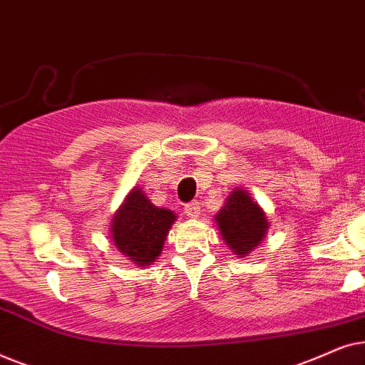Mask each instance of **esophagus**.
Returning <instances> with one entry per match:
<instances>
[{"label": "esophagus", "instance_id": "esophagus-1", "mask_svg": "<svg viewBox=\"0 0 365 365\" xmlns=\"http://www.w3.org/2000/svg\"><path fill=\"white\" fill-rule=\"evenodd\" d=\"M184 212H186V216H189L191 219H196L199 217V214H201V204L197 201H192L184 206Z\"/></svg>", "mask_w": 365, "mask_h": 365}]
</instances>
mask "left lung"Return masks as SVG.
I'll list each match as a JSON object with an SVG mask.
<instances>
[{"instance_id": "1", "label": "left lung", "mask_w": 365, "mask_h": 365, "mask_svg": "<svg viewBox=\"0 0 365 365\" xmlns=\"http://www.w3.org/2000/svg\"><path fill=\"white\" fill-rule=\"evenodd\" d=\"M214 219L222 241L236 257L249 256L264 241L269 229L264 209L242 187H236L229 194L226 204Z\"/></svg>"}]
</instances>
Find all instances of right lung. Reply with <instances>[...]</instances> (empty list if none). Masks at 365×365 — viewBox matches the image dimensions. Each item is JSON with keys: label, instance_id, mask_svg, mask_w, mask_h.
Instances as JSON below:
<instances>
[{"label": "right lung", "instance_id": "1", "mask_svg": "<svg viewBox=\"0 0 365 365\" xmlns=\"http://www.w3.org/2000/svg\"><path fill=\"white\" fill-rule=\"evenodd\" d=\"M176 219L174 211L154 206L146 192L136 186L114 212L109 234L123 257L133 266L148 267L156 262Z\"/></svg>", "mask_w": 365, "mask_h": 365}]
</instances>
